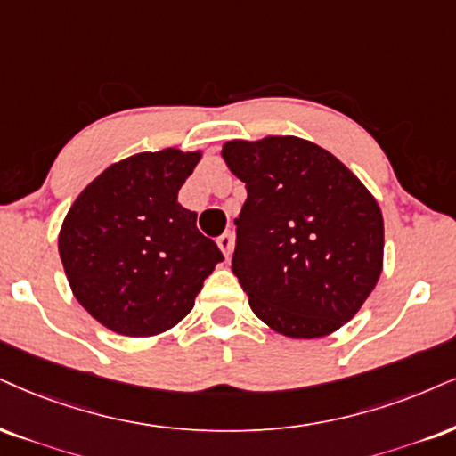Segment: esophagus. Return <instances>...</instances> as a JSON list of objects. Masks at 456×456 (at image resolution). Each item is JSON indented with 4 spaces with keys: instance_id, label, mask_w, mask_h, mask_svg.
I'll list each match as a JSON object with an SVG mask.
<instances>
[{
    "instance_id": "esophagus-1",
    "label": "esophagus",
    "mask_w": 456,
    "mask_h": 456,
    "mask_svg": "<svg viewBox=\"0 0 456 456\" xmlns=\"http://www.w3.org/2000/svg\"><path fill=\"white\" fill-rule=\"evenodd\" d=\"M217 247L222 249V254L226 256V260H230V256H232V249H234V237L230 232H224L222 237L217 239Z\"/></svg>"
}]
</instances>
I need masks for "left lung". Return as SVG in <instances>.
<instances>
[{
    "label": "left lung",
    "mask_w": 456,
    "mask_h": 456,
    "mask_svg": "<svg viewBox=\"0 0 456 456\" xmlns=\"http://www.w3.org/2000/svg\"><path fill=\"white\" fill-rule=\"evenodd\" d=\"M222 159L245 182L232 273L257 319L323 338L355 317L383 273L379 202L351 168L294 134L232 139Z\"/></svg>",
    "instance_id": "1"
}]
</instances>
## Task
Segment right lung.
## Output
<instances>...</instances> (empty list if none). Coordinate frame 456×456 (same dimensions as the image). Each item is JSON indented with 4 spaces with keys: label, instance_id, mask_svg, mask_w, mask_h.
I'll return each instance as SVG.
<instances>
[{
    "label": "right lung",
    "instance_id": "obj_1",
    "mask_svg": "<svg viewBox=\"0 0 456 456\" xmlns=\"http://www.w3.org/2000/svg\"><path fill=\"white\" fill-rule=\"evenodd\" d=\"M200 159V150L139 151L105 168L67 211L59 256L69 288L116 334L171 330L224 260L177 200Z\"/></svg>",
    "mask_w": 456,
    "mask_h": 456
}]
</instances>
